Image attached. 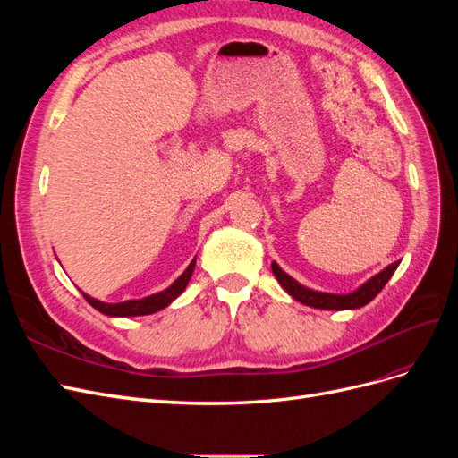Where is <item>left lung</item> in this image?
I'll list each match as a JSON object with an SVG mask.
<instances>
[{"mask_svg": "<svg viewBox=\"0 0 458 458\" xmlns=\"http://www.w3.org/2000/svg\"><path fill=\"white\" fill-rule=\"evenodd\" d=\"M399 266V261H394L392 266H387L384 271L378 275H374L370 281H367L363 286H359L355 293L352 294H325V293H315V290H310L306 286H301L296 283L293 276L286 275L276 263L273 261V275L276 276V281L281 283V286L286 290V293L293 296L294 300L306 303L310 308L317 310H357L363 308L367 303L377 296L380 290L386 286V283L390 281V276L395 273Z\"/></svg>", "mask_w": 458, "mask_h": 458, "instance_id": "1", "label": "left lung"}]
</instances>
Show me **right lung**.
Here are the masks:
<instances>
[{
	"label": "right lung",
	"mask_w": 458,
	"mask_h": 458,
	"mask_svg": "<svg viewBox=\"0 0 458 458\" xmlns=\"http://www.w3.org/2000/svg\"><path fill=\"white\" fill-rule=\"evenodd\" d=\"M195 261H197V258L189 263V267L183 271V275L179 276V279H177L172 286L162 290V293H158V294H152V296H148V298H143V300H128V301H120V303H105V301L95 300V298H91V296H88V294H84V293H81V294H84V298L88 300V303H91V306H93L97 311H101V313L110 315V317L150 315V313L164 310L165 306H170V303H172L179 294L183 293L187 283H189V279H191L192 271H195Z\"/></svg>",
	"instance_id": "right-lung-1"
}]
</instances>
